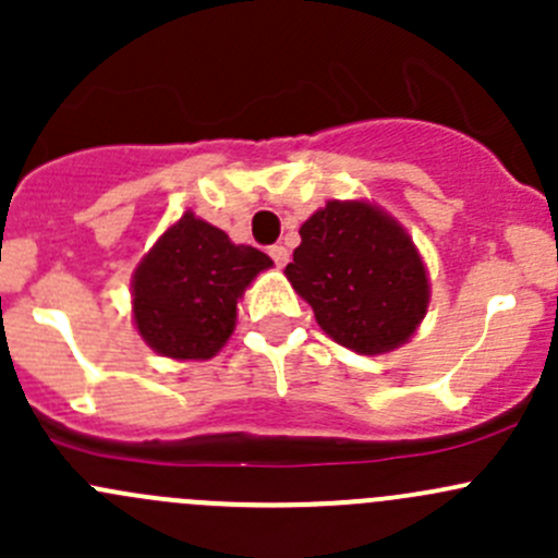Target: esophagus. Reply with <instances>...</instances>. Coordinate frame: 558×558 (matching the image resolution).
Returning a JSON list of instances; mask_svg holds the SVG:
<instances>
[{
    "label": "esophagus",
    "instance_id": "1",
    "mask_svg": "<svg viewBox=\"0 0 558 558\" xmlns=\"http://www.w3.org/2000/svg\"><path fill=\"white\" fill-rule=\"evenodd\" d=\"M269 256H272V262L278 264V267H286V264H289V251H286L283 245L269 247Z\"/></svg>",
    "mask_w": 558,
    "mask_h": 558
}]
</instances>
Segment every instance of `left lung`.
<instances>
[{
  "label": "left lung",
  "instance_id": "obj_1",
  "mask_svg": "<svg viewBox=\"0 0 558 558\" xmlns=\"http://www.w3.org/2000/svg\"><path fill=\"white\" fill-rule=\"evenodd\" d=\"M300 238L286 278L331 340L378 356L413 337L429 307V278L388 213L364 199H331L302 223Z\"/></svg>",
  "mask_w": 558,
  "mask_h": 558
}]
</instances>
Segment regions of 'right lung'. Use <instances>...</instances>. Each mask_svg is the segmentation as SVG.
<instances>
[{"label": "right lung", "instance_id": "add662e5", "mask_svg": "<svg viewBox=\"0 0 558 558\" xmlns=\"http://www.w3.org/2000/svg\"><path fill=\"white\" fill-rule=\"evenodd\" d=\"M269 267L267 253L183 213L134 269V326L161 356H216L238 324L240 296Z\"/></svg>", "mask_w": 558, "mask_h": 558}]
</instances>
